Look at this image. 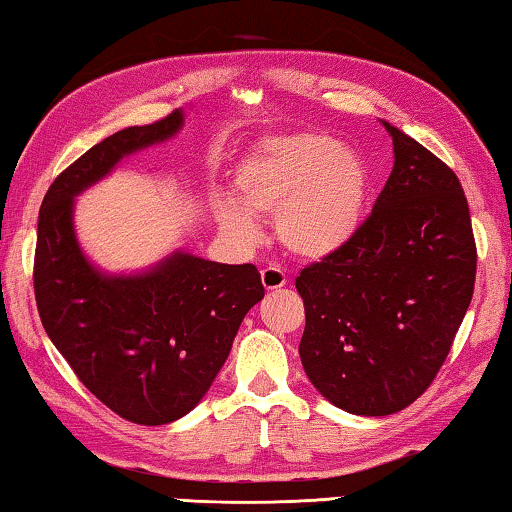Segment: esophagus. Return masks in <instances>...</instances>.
Returning <instances> with one entry per match:
<instances>
[{
  "instance_id": "1",
  "label": "esophagus",
  "mask_w": 512,
  "mask_h": 512,
  "mask_svg": "<svg viewBox=\"0 0 512 512\" xmlns=\"http://www.w3.org/2000/svg\"><path fill=\"white\" fill-rule=\"evenodd\" d=\"M261 281L265 285V290H279L288 283V276H285L279 267H265L261 272Z\"/></svg>"
}]
</instances>
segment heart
Segmentation results:
<instances>
[{
  "label": "heart",
  "instance_id": "b5f03b06",
  "mask_svg": "<svg viewBox=\"0 0 512 512\" xmlns=\"http://www.w3.org/2000/svg\"><path fill=\"white\" fill-rule=\"evenodd\" d=\"M236 204H222V231L240 242L258 238L251 215H267L276 236L301 261H324L360 231L371 200L362 155L330 134L297 130L256 141L236 170Z\"/></svg>",
  "mask_w": 512,
  "mask_h": 512
}]
</instances>
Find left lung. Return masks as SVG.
I'll return each mask as SVG.
<instances>
[{"label": "left lung", "mask_w": 512, "mask_h": 512, "mask_svg": "<svg viewBox=\"0 0 512 512\" xmlns=\"http://www.w3.org/2000/svg\"><path fill=\"white\" fill-rule=\"evenodd\" d=\"M393 170L337 254L303 267L299 353L335 407L389 416L423 396L450 355L477 276V245L454 170L384 121Z\"/></svg>", "instance_id": "8db88e82"}]
</instances>
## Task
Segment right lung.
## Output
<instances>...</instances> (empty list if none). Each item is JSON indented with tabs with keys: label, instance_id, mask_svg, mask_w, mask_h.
<instances>
[{
	"label": "right lung",
	"instance_id": "1",
	"mask_svg": "<svg viewBox=\"0 0 512 512\" xmlns=\"http://www.w3.org/2000/svg\"><path fill=\"white\" fill-rule=\"evenodd\" d=\"M182 121L175 110L96 143L53 179L38 218L33 290L42 326L76 378L137 425L188 414L222 369L240 321L265 297L251 263L177 251L146 274L105 276L78 247L74 197L123 155L173 137Z\"/></svg>",
	"mask_w": 512,
	"mask_h": 512
}]
</instances>
